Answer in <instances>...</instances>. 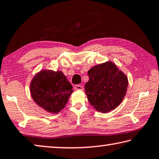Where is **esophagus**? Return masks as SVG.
<instances>
[{
    "instance_id": "obj_1",
    "label": "esophagus",
    "mask_w": 159,
    "mask_h": 159,
    "mask_svg": "<svg viewBox=\"0 0 159 159\" xmlns=\"http://www.w3.org/2000/svg\"><path fill=\"white\" fill-rule=\"evenodd\" d=\"M75 89L76 90H83L84 89V87L82 85H80V84H77L75 86Z\"/></svg>"
}]
</instances>
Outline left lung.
<instances>
[{
  "instance_id": "left-lung-1",
  "label": "left lung",
  "mask_w": 159,
  "mask_h": 159,
  "mask_svg": "<svg viewBox=\"0 0 159 159\" xmlns=\"http://www.w3.org/2000/svg\"><path fill=\"white\" fill-rule=\"evenodd\" d=\"M89 81L85 84L87 99L97 111L107 113L116 109L123 101L128 87V78L112 62L92 67Z\"/></svg>"
}]
</instances>
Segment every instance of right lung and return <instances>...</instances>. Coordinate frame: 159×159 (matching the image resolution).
I'll return each mask as SVG.
<instances>
[{"label":"right lung","mask_w":159,"mask_h":159,"mask_svg":"<svg viewBox=\"0 0 159 159\" xmlns=\"http://www.w3.org/2000/svg\"><path fill=\"white\" fill-rule=\"evenodd\" d=\"M31 97L39 107L52 114H57L67 103L73 92L72 86L62 71L41 70L32 80Z\"/></svg>","instance_id":"1"}]
</instances>
